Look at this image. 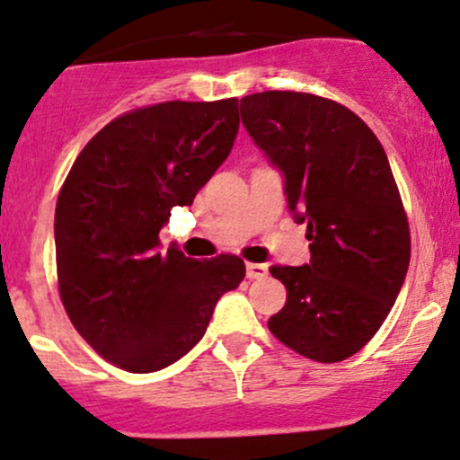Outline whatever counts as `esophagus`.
Here are the masks:
<instances>
[{
    "instance_id": "esophagus-1",
    "label": "esophagus",
    "mask_w": 460,
    "mask_h": 460,
    "mask_svg": "<svg viewBox=\"0 0 460 460\" xmlns=\"http://www.w3.org/2000/svg\"><path fill=\"white\" fill-rule=\"evenodd\" d=\"M245 274H248V279H263V276H268V265H265V263H248V265H245Z\"/></svg>"
}]
</instances>
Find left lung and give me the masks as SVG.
Wrapping results in <instances>:
<instances>
[{"label":"left lung","mask_w":460,"mask_h":460,"mask_svg":"<svg viewBox=\"0 0 460 460\" xmlns=\"http://www.w3.org/2000/svg\"><path fill=\"white\" fill-rule=\"evenodd\" d=\"M239 107L311 241L307 265L270 270L288 289L270 331L305 358L342 362L382 327L410 263L408 219L386 153L362 118L329 98L261 92Z\"/></svg>","instance_id":"left-lung-1"}]
</instances>
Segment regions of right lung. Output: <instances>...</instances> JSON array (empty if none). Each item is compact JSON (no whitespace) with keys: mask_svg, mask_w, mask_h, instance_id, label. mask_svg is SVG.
I'll use <instances>...</instances> for the list:
<instances>
[{"mask_svg":"<svg viewBox=\"0 0 460 460\" xmlns=\"http://www.w3.org/2000/svg\"><path fill=\"white\" fill-rule=\"evenodd\" d=\"M236 98L171 101L116 118L78 153L54 212L63 307L105 359L153 373L204 338L217 300L245 263L160 248L175 206L224 164L239 131Z\"/></svg>","mask_w":460,"mask_h":460,"instance_id":"obj_1","label":"right lung"}]
</instances>
